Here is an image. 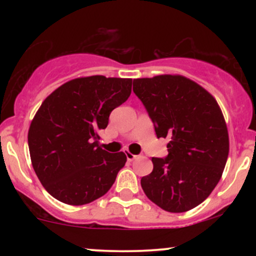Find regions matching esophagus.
Returning a JSON list of instances; mask_svg holds the SVG:
<instances>
[{"mask_svg":"<svg viewBox=\"0 0 256 256\" xmlns=\"http://www.w3.org/2000/svg\"><path fill=\"white\" fill-rule=\"evenodd\" d=\"M126 158H128V161H134V158H137V155H134V154H131V152H126Z\"/></svg>","mask_w":256,"mask_h":256,"instance_id":"esophagus-1","label":"esophagus"}]
</instances>
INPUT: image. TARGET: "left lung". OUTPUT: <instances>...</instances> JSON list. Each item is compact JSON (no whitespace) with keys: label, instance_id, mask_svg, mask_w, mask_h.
<instances>
[{"label":"left lung","instance_id":"obj_1","mask_svg":"<svg viewBox=\"0 0 256 256\" xmlns=\"http://www.w3.org/2000/svg\"><path fill=\"white\" fill-rule=\"evenodd\" d=\"M156 137H168L166 158H152L140 185L150 201L171 213L192 210L210 196L228 155V134L216 98L195 82L164 74L134 79Z\"/></svg>","mask_w":256,"mask_h":256}]
</instances>
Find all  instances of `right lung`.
Listing matches in <instances>:
<instances>
[{"mask_svg": "<svg viewBox=\"0 0 256 256\" xmlns=\"http://www.w3.org/2000/svg\"><path fill=\"white\" fill-rule=\"evenodd\" d=\"M132 79L104 76L67 82L43 101L28 130L32 166L44 189L64 204L104 196L125 166L122 152H106L98 132L131 94Z\"/></svg>", "mask_w": 256, "mask_h": 256, "instance_id": "obj_1", "label": "right lung"}]
</instances>
